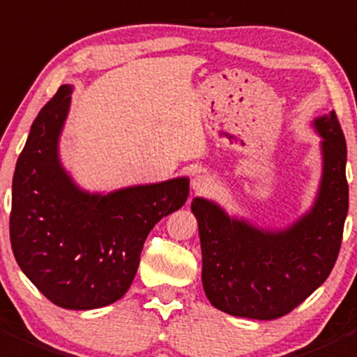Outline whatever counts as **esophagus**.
Wrapping results in <instances>:
<instances>
[{
	"mask_svg": "<svg viewBox=\"0 0 357 357\" xmlns=\"http://www.w3.org/2000/svg\"><path fill=\"white\" fill-rule=\"evenodd\" d=\"M192 188L197 195H206L214 188V181L207 174H197L192 179Z\"/></svg>",
	"mask_w": 357,
	"mask_h": 357,
	"instance_id": "34e87169",
	"label": "esophagus"
}]
</instances>
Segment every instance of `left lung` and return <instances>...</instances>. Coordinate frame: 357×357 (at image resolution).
I'll return each instance as SVG.
<instances>
[{
	"label": "left lung",
	"mask_w": 357,
	"mask_h": 357,
	"mask_svg": "<svg viewBox=\"0 0 357 357\" xmlns=\"http://www.w3.org/2000/svg\"><path fill=\"white\" fill-rule=\"evenodd\" d=\"M323 176L312 207L282 230H263L195 197L192 211L202 248V286L218 310L278 319L309 298L338 258L349 211L347 146L335 112L314 120Z\"/></svg>",
	"instance_id": "8db88e82"
}]
</instances>
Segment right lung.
<instances>
[{"instance_id":"add662e5","label":"right lung","mask_w":357,"mask_h":357,"mask_svg":"<svg viewBox=\"0 0 357 357\" xmlns=\"http://www.w3.org/2000/svg\"><path fill=\"white\" fill-rule=\"evenodd\" d=\"M71 92L62 85L31 126L13 172L10 241L20 271L52 303L89 310L126 295L148 234L186 202L190 179L79 188L59 158Z\"/></svg>"}]
</instances>
